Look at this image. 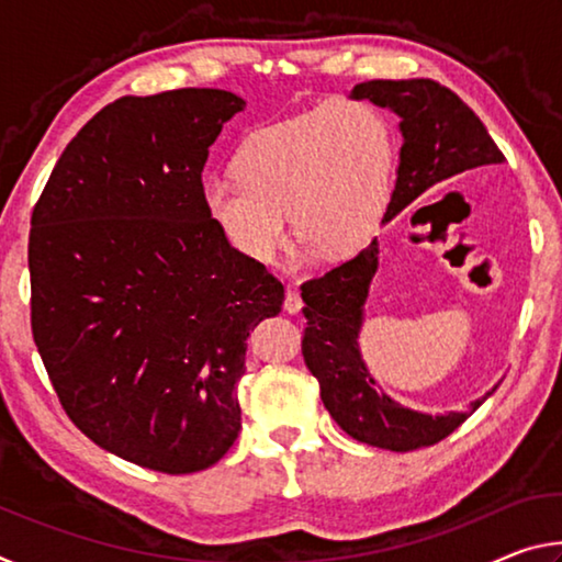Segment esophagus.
I'll return each mask as SVG.
<instances>
[{"label": "esophagus", "mask_w": 562, "mask_h": 562, "mask_svg": "<svg viewBox=\"0 0 562 562\" xmlns=\"http://www.w3.org/2000/svg\"><path fill=\"white\" fill-rule=\"evenodd\" d=\"M302 297L300 292L294 284H288V290H284V312H290V315H297V312L302 310Z\"/></svg>", "instance_id": "esophagus-1"}]
</instances>
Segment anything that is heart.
Listing matches in <instances>:
<instances>
[{
	"label": "heart",
	"instance_id": "1",
	"mask_svg": "<svg viewBox=\"0 0 562 562\" xmlns=\"http://www.w3.org/2000/svg\"><path fill=\"white\" fill-rule=\"evenodd\" d=\"M235 176H207L203 205L221 235L252 262H272L292 231L329 258L374 233L394 173V133L364 101H331L262 123L240 140Z\"/></svg>",
	"mask_w": 562,
	"mask_h": 562
}]
</instances>
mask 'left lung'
Segmentation results:
<instances>
[{
    "instance_id": "1",
    "label": "left lung",
    "mask_w": 562,
    "mask_h": 562,
    "mask_svg": "<svg viewBox=\"0 0 562 562\" xmlns=\"http://www.w3.org/2000/svg\"><path fill=\"white\" fill-rule=\"evenodd\" d=\"M355 99H369L392 109L402 123L404 144L398 176L384 223L412 205L424 190L483 166L506 164L481 119L451 89L431 79H374L351 89ZM376 240L337 268L302 282L304 364L319 382V396L331 418L351 439L389 451H414L453 434L491 392L461 414L429 416L398 406L379 392L359 357L361 307L376 272ZM496 389V386H493Z\"/></svg>"
}]
</instances>
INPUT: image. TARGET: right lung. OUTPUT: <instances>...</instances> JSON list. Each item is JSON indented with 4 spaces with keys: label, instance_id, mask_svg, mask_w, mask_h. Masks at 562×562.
Here are the masks:
<instances>
[{
    "label": "right lung",
    "instance_id": "obj_1",
    "mask_svg": "<svg viewBox=\"0 0 562 562\" xmlns=\"http://www.w3.org/2000/svg\"><path fill=\"white\" fill-rule=\"evenodd\" d=\"M245 101L223 89L123 97L56 160L32 213V335L66 416L160 473H195L240 434L250 329L284 288L227 245L203 166Z\"/></svg>",
    "mask_w": 562,
    "mask_h": 562
}]
</instances>
